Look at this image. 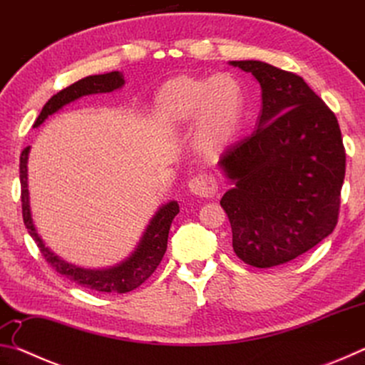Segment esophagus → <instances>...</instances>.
I'll use <instances>...</instances> for the list:
<instances>
[{
    "label": "esophagus",
    "instance_id": "34e87169",
    "mask_svg": "<svg viewBox=\"0 0 365 365\" xmlns=\"http://www.w3.org/2000/svg\"><path fill=\"white\" fill-rule=\"evenodd\" d=\"M188 190L196 197H212L215 195V190H217V185H215V180L211 175L201 174L191 178L188 182Z\"/></svg>",
    "mask_w": 365,
    "mask_h": 365
}]
</instances>
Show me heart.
<instances>
[{
  "label": "heart",
  "instance_id": "1",
  "mask_svg": "<svg viewBox=\"0 0 365 365\" xmlns=\"http://www.w3.org/2000/svg\"><path fill=\"white\" fill-rule=\"evenodd\" d=\"M151 114L165 132H178L193 122L191 146L197 156L211 160L222 156L242 132L243 90L227 73L211 78L178 76L160 86Z\"/></svg>",
  "mask_w": 365,
  "mask_h": 365
}]
</instances>
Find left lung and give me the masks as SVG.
<instances>
[{
	"label": "left lung",
	"mask_w": 365,
	"mask_h": 365,
	"mask_svg": "<svg viewBox=\"0 0 365 365\" xmlns=\"http://www.w3.org/2000/svg\"><path fill=\"white\" fill-rule=\"evenodd\" d=\"M261 85L257 130L227 150L232 188L220 206L233 251L259 269L293 261L333 232L346 154L335 114L296 73L262 61H230Z\"/></svg>",
	"instance_id": "1"
}]
</instances>
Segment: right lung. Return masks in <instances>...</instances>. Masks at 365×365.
<instances>
[{
    "label": "right lung",
    "mask_w": 365,
    "mask_h": 365,
    "mask_svg": "<svg viewBox=\"0 0 365 365\" xmlns=\"http://www.w3.org/2000/svg\"><path fill=\"white\" fill-rule=\"evenodd\" d=\"M125 83L123 73L119 71L100 73V76H88L78 82L72 83L67 88L61 90L54 95L45 106H43L38 119L35 120L34 128L40 127L49 115L58 113L66 104L77 101L78 98L98 95V93H110V91L119 90ZM29 153L30 146L26 148L21 154V187H22V217L26 224L30 237L35 240L41 255L46 261L56 269L61 275H66L67 279L78 283L88 289L103 293H127L140 287L148 277H150L159 262L163 261V256L168 250L169 230L175 215L180 211L177 201H169L160 206L156 214L153 215L150 224L146 225L140 242L135 246V250L123 259L119 264L110 265L103 269H86L78 265L64 261L56 252L51 251L43 242L38 230H36L35 222L32 217V207H30V193H29Z\"/></svg>",
    "instance_id": "obj_1"
}]
</instances>
